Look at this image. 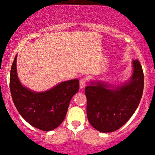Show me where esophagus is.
<instances>
[{
    "instance_id": "34e87169",
    "label": "esophagus",
    "mask_w": 155,
    "mask_h": 155,
    "mask_svg": "<svg viewBox=\"0 0 155 155\" xmlns=\"http://www.w3.org/2000/svg\"><path fill=\"white\" fill-rule=\"evenodd\" d=\"M85 84H86V79H80V82H79V88L83 89L85 86Z\"/></svg>"
}]
</instances>
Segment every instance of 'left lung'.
Wrapping results in <instances>:
<instances>
[{
	"label": "left lung",
	"mask_w": 155,
	"mask_h": 155,
	"mask_svg": "<svg viewBox=\"0 0 155 155\" xmlns=\"http://www.w3.org/2000/svg\"><path fill=\"white\" fill-rule=\"evenodd\" d=\"M133 73L121 85L91 80L85 87L87 116L97 130L110 133L121 127L140 104L144 87V75L138 60L132 61Z\"/></svg>",
	"instance_id": "1"
}]
</instances>
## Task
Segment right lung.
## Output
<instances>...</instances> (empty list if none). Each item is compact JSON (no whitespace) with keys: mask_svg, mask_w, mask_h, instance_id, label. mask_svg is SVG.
I'll use <instances>...</instances> for the list:
<instances>
[{"mask_svg":"<svg viewBox=\"0 0 155 155\" xmlns=\"http://www.w3.org/2000/svg\"><path fill=\"white\" fill-rule=\"evenodd\" d=\"M16 61L17 54L11 68L10 77L14 105L31 126L43 131L55 129L64 120L70 101L79 91V79L61 82L45 91H34L20 82Z\"/></svg>","mask_w":155,"mask_h":155,"instance_id":"obj_1","label":"right lung"}]
</instances>
